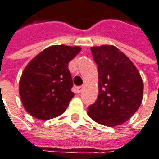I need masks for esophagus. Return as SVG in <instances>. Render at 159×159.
Here are the masks:
<instances>
[{
	"instance_id": "obj_1",
	"label": "esophagus",
	"mask_w": 159,
	"mask_h": 159,
	"mask_svg": "<svg viewBox=\"0 0 159 159\" xmlns=\"http://www.w3.org/2000/svg\"><path fill=\"white\" fill-rule=\"evenodd\" d=\"M82 90H83V87H82V86L75 87V92H76L77 93H81V92H82Z\"/></svg>"
}]
</instances>
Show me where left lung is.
Here are the masks:
<instances>
[{"label":"left lung","instance_id":"obj_1","mask_svg":"<svg viewBox=\"0 0 159 159\" xmlns=\"http://www.w3.org/2000/svg\"><path fill=\"white\" fill-rule=\"evenodd\" d=\"M98 67L99 95L88 115L107 126L124 124L142 104L143 83L134 63L113 45L92 47Z\"/></svg>","mask_w":159,"mask_h":159}]
</instances>
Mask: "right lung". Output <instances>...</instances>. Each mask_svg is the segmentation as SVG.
Wrapping results in <instances>:
<instances>
[{"label":"right lung","instance_id":"obj_1","mask_svg":"<svg viewBox=\"0 0 159 159\" xmlns=\"http://www.w3.org/2000/svg\"><path fill=\"white\" fill-rule=\"evenodd\" d=\"M80 51L78 46L52 45L25 67L19 81V95L32 116L48 120L66 111L75 95L68 63Z\"/></svg>","mask_w":159,"mask_h":159}]
</instances>
